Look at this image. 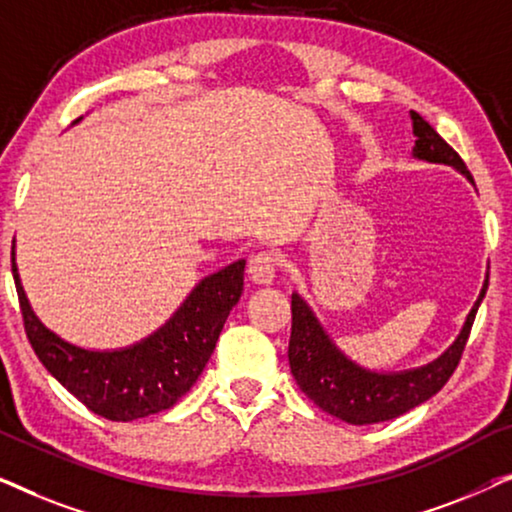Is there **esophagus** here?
<instances>
[{
    "label": "esophagus",
    "instance_id": "1",
    "mask_svg": "<svg viewBox=\"0 0 512 512\" xmlns=\"http://www.w3.org/2000/svg\"><path fill=\"white\" fill-rule=\"evenodd\" d=\"M277 270V256L270 251H261L249 261V277L254 284H272Z\"/></svg>",
    "mask_w": 512,
    "mask_h": 512
}]
</instances>
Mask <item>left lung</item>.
I'll use <instances>...</instances> for the list:
<instances>
[{
    "mask_svg": "<svg viewBox=\"0 0 512 512\" xmlns=\"http://www.w3.org/2000/svg\"><path fill=\"white\" fill-rule=\"evenodd\" d=\"M410 118L412 135L417 137L412 156L426 160V163L450 165L473 184L471 172L466 170L459 153L417 111H410ZM487 284L489 275L485 277L480 296L468 312L457 340L436 361L412 370H401V373H377V370H368L354 363L335 347L331 335L314 317L310 305L298 293H293L289 340V366L293 380L321 410L347 424H377L403 415V412L417 408L419 403L429 401L452 377L466 347L468 333H471L475 312H478L487 293Z\"/></svg>",
    "mask_w": 512,
    "mask_h": 512,
    "instance_id": "1",
    "label": "left lung"
}]
</instances>
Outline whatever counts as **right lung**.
Wrapping results in <instances>:
<instances>
[{"label":"right lung","mask_w":512,"mask_h":512,"mask_svg":"<svg viewBox=\"0 0 512 512\" xmlns=\"http://www.w3.org/2000/svg\"><path fill=\"white\" fill-rule=\"evenodd\" d=\"M79 121L81 118H76L74 123ZM11 270L34 354L69 394L111 422L156 415L172 408L193 387L244 286V261L240 258L200 279L179 310L149 338L130 347L97 352L72 345L41 324L20 284L13 251Z\"/></svg>","instance_id":"add662e5"}]
</instances>
